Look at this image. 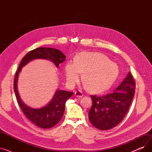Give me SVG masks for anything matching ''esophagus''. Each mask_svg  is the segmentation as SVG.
Listing matches in <instances>:
<instances>
[{"instance_id": "34e87169", "label": "esophagus", "mask_w": 152, "mask_h": 152, "mask_svg": "<svg viewBox=\"0 0 152 152\" xmlns=\"http://www.w3.org/2000/svg\"><path fill=\"white\" fill-rule=\"evenodd\" d=\"M75 95L76 97H83V92H81V91H79L75 92Z\"/></svg>"}]
</instances>
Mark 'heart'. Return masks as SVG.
<instances>
[{
	"label": "heart",
	"mask_w": 152,
	"mask_h": 152,
	"mask_svg": "<svg viewBox=\"0 0 152 152\" xmlns=\"http://www.w3.org/2000/svg\"><path fill=\"white\" fill-rule=\"evenodd\" d=\"M65 73L70 86L77 83L83 74L87 89L92 93L108 90L119 75L117 64L100 53L83 52L78 54L75 61H69L65 66Z\"/></svg>",
	"instance_id": "b5f03b06"
}]
</instances>
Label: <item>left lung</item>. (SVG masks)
I'll return each instance as SVG.
<instances>
[{
  "mask_svg": "<svg viewBox=\"0 0 152 152\" xmlns=\"http://www.w3.org/2000/svg\"><path fill=\"white\" fill-rule=\"evenodd\" d=\"M135 84L130 72L115 91L105 96L91 95L92 106L89 112L91 124L100 130L117 126L125 116L131 104Z\"/></svg>",
  "mask_w": 152,
  "mask_h": 152,
  "instance_id": "obj_1",
  "label": "left lung"
}]
</instances>
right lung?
I'll return each instance as SVG.
<instances>
[{
	"instance_id": "add662e5",
	"label": "right lung",
	"mask_w": 152,
	"mask_h": 152,
	"mask_svg": "<svg viewBox=\"0 0 152 152\" xmlns=\"http://www.w3.org/2000/svg\"><path fill=\"white\" fill-rule=\"evenodd\" d=\"M36 59H45L52 61L56 67L65 61L66 56L60 50L53 48L39 47L29 52L21 60L15 77L14 91L18 105L25 116L37 126L43 129H49L57 124L63 116L65 103L73 92L57 89L52 99L46 105L39 108H33L26 105L20 98L17 83L19 74L22 68Z\"/></svg>"
}]
</instances>
